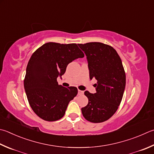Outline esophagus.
<instances>
[{"instance_id":"esophagus-1","label":"esophagus","mask_w":154,"mask_h":154,"mask_svg":"<svg viewBox=\"0 0 154 154\" xmlns=\"http://www.w3.org/2000/svg\"><path fill=\"white\" fill-rule=\"evenodd\" d=\"M78 94H79V95H82L84 94V92L82 91H80V90H78Z\"/></svg>"}]
</instances>
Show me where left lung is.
I'll return each instance as SVG.
<instances>
[{
  "label": "left lung",
  "instance_id": "1",
  "mask_svg": "<svg viewBox=\"0 0 154 154\" xmlns=\"http://www.w3.org/2000/svg\"><path fill=\"white\" fill-rule=\"evenodd\" d=\"M78 45L86 56L90 79L97 80L96 93L85 92L88 103L81 111L87 121L102 123L115 114L122 100L126 83L123 63L109 45L100 42Z\"/></svg>",
  "mask_w": 154,
  "mask_h": 154
}]
</instances>
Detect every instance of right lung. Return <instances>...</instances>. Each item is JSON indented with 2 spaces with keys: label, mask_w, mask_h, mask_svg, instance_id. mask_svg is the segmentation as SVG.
I'll list each match as a JSON object with an SVG mask.
<instances>
[{
  "label": "right lung",
  "mask_w": 154,
  "mask_h": 154,
  "mask_svg": "<svg viewBox=\"0 0 154 154\" xmlns=\"http://www.w3.org/2000/svg\"><path fill=\"white\" fill-rule=\"evenodd\" d=\"M85 56L76 43H46L32 54L26 69L24 88L31 109L42 119L55 121L62 118L69 101L78 94L74 86L59 85L66 67Z\"/></svg>",
  "instance_id": "right-lung-1"
}]
</instances>
